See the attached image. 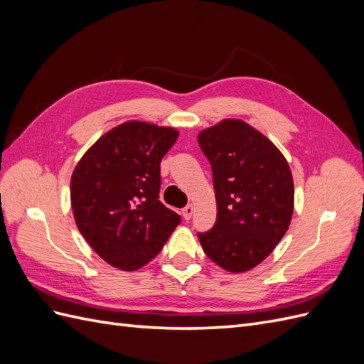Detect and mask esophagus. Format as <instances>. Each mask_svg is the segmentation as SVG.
Masks as SVG:
<instances>
[{"mask_svg":"<svg viewBox=\"0 0 364 364\" xmlns=\"http://www.w3.org/2000/svg\"><path fill=\"white\" fill-rule=\"evenodd\" d=\"M194 213V206L193 205H186L183 209H182V215L185 220H190L191 215Z\"/></svg>","mask_w":364,"mask_h":364,"instance_id":"esophagus-1","label":"esophagus"}]
</instances>
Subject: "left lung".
<instances>
[{"mask_svg":"<svg viewBox=\"0 0 364 364\" xmlns=\"http://www.w3.org/2000/svg\"><path fill=\"white\" fill-rule=\"evenodd\" d=\"M197 141L211 164L217 202L213 229L197 237L217 266L247 272L270 255L290 226L289 162L269 138L235 118L202 130Z\"/></svg>","mask_w":364,"mask_h":364,"instance_id":"8db88e82","label":"left lung"}]
</instances>
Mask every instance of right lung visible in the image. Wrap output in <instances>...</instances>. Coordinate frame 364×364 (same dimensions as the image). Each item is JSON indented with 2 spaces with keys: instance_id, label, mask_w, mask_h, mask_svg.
Wrapping results in <instances>:
<instances>
[{
  "instance_id": "right-lung-1",
  "label": "right lung",
  "mask_w": 364,
  "mask_h": 364,
  "mask_svg": "<svg viewBox=\"0 0 364 364\" xmlns=\"http://www.w3.org/2000/svg\"><path fill=\"white\" fill-rule=\"evenodd\" d=\"M178 136L173 127L126 121L95 141L75 165V225L97 255L117 269L146 266L181 223V215L159 200V164Z\"/></svg>"
}]
</instances>
